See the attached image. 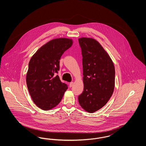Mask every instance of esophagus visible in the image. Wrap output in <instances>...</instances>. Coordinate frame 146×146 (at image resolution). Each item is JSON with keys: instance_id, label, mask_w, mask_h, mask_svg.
<instances>
[{"instance_id": "obj_1", "label": "esophagus", "mask_w": 146, "mask_h": 146, "mask_svg": "<svg viewBox=\"0 0 146 146\" xmlns=\"http://www.w3.org/2000/svg\"><path fill=\"white\" fill-rule=\"evenodd\" d=\"M73 85V82H70V88H71V87H72V86Z\"/></svg>"}]
</instances>
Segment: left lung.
Returning <instances> with one entry per match:
<instances>
[{
	"label": "left lung",
	"instance_id": "left-lung-1",
	"mask_svg": "<svg viewBox=\"0 0 146 146\" xmlns=\"http://www.w3.org/2000/svg\"><path fill=\"white\" fill-rule=\"evenodd\" d=\"M83 56L84 91L78 97L85 111L102 108L111 96L115 86V68L110 56L96 40L78 39Z\"/></svg>",
	"mask_w": 146,
	"mask_h": 146
}]
</instances>
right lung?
Listing matches in <instances>:
<instances>
[{
	"label": "right lung",
	"instance_id": "1",
	"mask_svg": "<svg viewBox=\"0 0 146 146\" xmlns=\"http://www.w3.org/2000/svg\"><path fill=\"white\" fill-rule=\"evenodd\" d=\"M73 44L72 39L56 38L46 42L31 57L26 83L33 101L39 108L48 111L59 104L68 86L58 76L60 60Z\"/></svg>",
	"mask_w": 146,
	"mask_h": 146
}]
</instances>
